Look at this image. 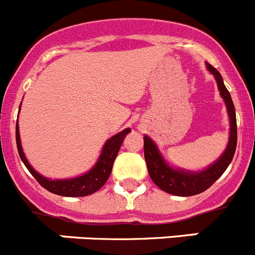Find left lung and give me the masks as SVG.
<instances>
[{
  "label": "left lung",
  "mask_w": 255,
  "mask_h": 255,
  "mask_svg": "<svg viewBox=\"0 0 255 255\" xmlns=\"http://www.w3.org/2000/svg\"><path fill=\"white\" fill-rule=\"evenodd\" d=\"M207 70L214 76L218 85L219 95L226 103L227 112L229 116V138L227 147L221 157L209 164L206 169L202 170H187L182 168L173 167L172 164L165 160L162 153L158 149L157 144L153 142L152 138L144 134V158L147 163L148 173L150 179L155 183V185L167 193L178 197H190L202 193L208 189L228 168L233 159L234 152L237 148V118L236 108L232 101L231 93L228 92L224 86L223 78L221 73L207 63Z\"/></svg>",
  "instance_id": "8db88e82"
}]
</instances>
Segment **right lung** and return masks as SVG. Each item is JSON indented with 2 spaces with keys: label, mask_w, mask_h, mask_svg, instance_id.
I'll return each mask as SVG.
<instances>
[{
  "label": "right lung",
  "mask_w": 255,
  "mask_h": 255,
  "mask_svg": "<svg viewBox=\"0 0 255 255\" xmlns=\"http://www.w3.org/2000/svg\"><path fill=\"white\" fill-rule=\"evenodd\" d=\"M19 110H21V105H19ZM129 132V128H126L122 132L117 133L113 137H111L110 139H107V142L102 147V150H101V154L96 164L88 172L83 173L82 175H78V177L75 178H68V179H51V178L43 177V175L39 174L38 172L33 169V167L27 160L23 149H22L18 122L16 123V143L18 154L23 164L26 165L29 173L36 178L37 182L44 189H47L51 193L57 194V196L86 197L100 190L105 185V183L107 182V179L111 175V172H112L113 163H115L116 157H117L118 152H120L121 145H122L123 140H125V137Z\"/></svg>",
  "instance_id": "obj_1"
}]
</instances>
